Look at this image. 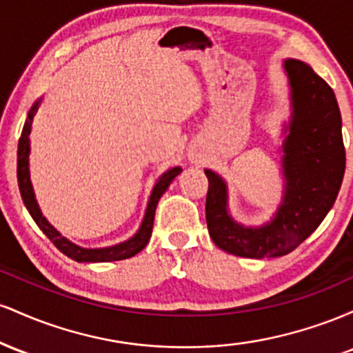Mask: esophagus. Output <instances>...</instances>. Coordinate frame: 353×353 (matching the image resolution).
Here are the masks:
<instances>
[{"label":"esophagus","mask_w":353,"mask_h":353,"mask_svg":"<svg viewBox=\"0 0 353 353\" xmlns=\"http://www.w3.org/2000/svg\"><path fill=\"white\" fill-rule=\"evenodd\" d=\"M192 159H196V156H192Z\"/></svg>","instance_id":"1"}]
</instances>
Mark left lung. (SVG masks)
<instances>
[{
  "instance_id": "8db88e82",
  "label": "left lung",
  "mask_w": 353,
  "mask_h": 353,
  "mask_svg": "<svg viewBox=\"0 0 353 353\" xmlns=\"http://www.w3.org/2000/svg\"><path fill=\"white\" fill-rule=\"evenodd\" d=\"M290 117L281 145L282 201L269 221L244 225L229 210V185L221 174L209 179L205 221L214 244L239 257H281L319 228L334 205L345 172L342 116L334 91L307 63L283 59Z\"/></svg>"
}]
</instances>
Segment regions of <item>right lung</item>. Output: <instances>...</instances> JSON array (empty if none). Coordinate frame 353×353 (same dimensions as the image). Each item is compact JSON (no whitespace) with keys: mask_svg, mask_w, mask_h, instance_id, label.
<instances>
[{"mask_svg":"<svg viewBox=\"0 0 353 353\" xmlns=\"http://www.w3.org/2000/svg\"><path fill=\"white\" fill-rule=\"evenodd\" d=\"M43 96L34 101V104L28 111V117L24 121L21 137H19L18 143V185L19 192H21V199L26 205L28 212L31 214L33 221L38 224V228L46 234V237L54 244L64 255L72 259L76 262H112V261H123V259H129L132 255L144 249L148 245L149 239L152 234V224H154V214H156L157 202H159L161 196L168 190L174 177L179 176L182 172V168L179 165H174V168L168 169V171L161 174L157 177L156 184L151 190V196H149L148 205H145V212L143 221H141L139 229L136 230V234L132 237H129L128 241L119 242V244L108 245V247H81L74 242H71L70 239H66L58 229L52 228L46 217L43 216L41 209H39L38 201H36V194L31 184V176H30V152H31V129H33V119L34 114L38 112L39 104H41Z\"/></svg>","mask_w":353,"mask_h":353,"instance_id":"right-lung-1","label":"right lung"}]
</instances>
